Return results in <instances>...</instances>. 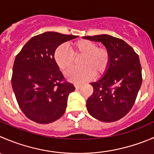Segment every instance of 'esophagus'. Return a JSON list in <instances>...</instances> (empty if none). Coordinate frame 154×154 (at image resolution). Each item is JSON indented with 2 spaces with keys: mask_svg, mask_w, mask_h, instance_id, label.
Instances as JSON below:
<instances>
[{
  "mask_svg": "<svg viewBox=\"0 0 154 154\" xmlns=\"http://www.w3.org/2000/svg\"><path fill=\"white\" fill-rule=\"evenodd\" d=\"M74 87L76 88V89H79L81 87V85L80 84H74Z\"/></svg>",
  "mask_w": 154,
  "mask_h": 154,
  "instance_id": "34e87169",
  "label": "esophagus"
}]
</instances>
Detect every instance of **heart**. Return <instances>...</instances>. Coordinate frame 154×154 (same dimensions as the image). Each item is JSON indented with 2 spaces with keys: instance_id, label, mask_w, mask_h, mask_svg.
<instances>
[{
  "instance_id": "heart-1",
  "label": "heart",
  "mask_w": 154,
  "mask_h": 154,
  "mask_svg": "<svg viewBox=\"0 0 154 154\" xmlns=\"http://www.w3.org/2000/svg\"><path fill=\"white\" fill-rule=\"evenodd\" d=\"M71 51L64 46H59L54 53V59L63 71L71 67L74 56L83 55L80 64L82 66L73 68L65 74L69 81L81 83L93 78L95 74L100 76L107 71L110 61V53L104 47H98L95 42L88 40H79L71 45Z\"/></svg>"
}]
</instances>
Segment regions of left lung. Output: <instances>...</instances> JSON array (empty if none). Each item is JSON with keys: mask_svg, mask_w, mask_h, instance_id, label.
Instances as JSON below:
<instances>
[{"mask_svg": "<svg viewBox=\"0 0 154 154\" xmlns=\"http://www.w3.org/2000/svg\"><path fill=\"white\" fill-rule=\"evenodd\" d=\"M83 38L101 42L110 56L103 77L90 83L93 92L86 101V108L92 117L100 121H117L129 113L141 88L139 58L132 47L113 36L100 34Z\"/></svg>", "mask_w": 154, "mask_h": 154, "instance_id": "1", "label": "left lung"}]
</instances>
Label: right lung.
<instances>
[{"instance_id":"right-lung-1","label":"right lung","mask_w":154,"mask_h":154,"mask_svg":"<svg viewBox=\"0 0 154 154\" xmlns=\"http://www.w3.org/2000/svg\"><path fill=\"white\" fill-rule=\"evenodd\" d=\"M77 36L48 31L34 36L15 59L12 86L19 107L32 121L53 123L65 113L68 95L75 90L65 81L54 59L56 49Z\"/></svg>"}]
</instances>
